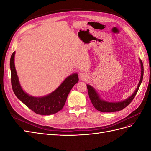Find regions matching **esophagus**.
<instances>
[{
	"label": "esophagus",
	"instance_id": "obj_1",
	"mask_svg": "<svg viewBox=\"0 0 151 151\" xmlns=\"http://www.w3.org/2000/svg\"><path fill=\"white\" fill-rule=\"evenodd\" d=\"M79 77L81 80L85 81L87 79V78H88V74L85 72H81L79 74Z\"/></svg>",
	"mask_w": 151,
	"mask_h": 151
}]
</instances>
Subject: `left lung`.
I'll list each match as a JSON object with an SVG mask.
<instances>
[{
	"instance_id": "1",
	"label": "left lung",
	"mask_w": 151,
	"mask_h": 151,
	"mask_svg": "<svg viewBox=\"0 0 151 151\" xmlns=\"http://www.w3.org/2000/svg\"><path fill=\"white\" fill-rule=\"evenodd\" d=\"M140 66H141V76L140 79L139 83L135 92L132 94L129 98H128L125 100H123L122 101L119 102H108L104 101L99 98L98 94L96 91L93 88L92 86L87 84V88H88L89 96L91 99V101L93 104L94 108L97 109V110L101 111V112H115L118 111L122 110L129 105L132 100L135 98L137 93L139 89V87L140 84L143 79V76H144V66L143 63L141 60H140Z\"/></svg>"
}]
</instances>
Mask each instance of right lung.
Returning <instances> with one entry per match:
<instances>
[{
  "label": "right lung",
  "mask_w": 151,
  "mask_h": 151,
  "mask_svg": "<svg viewBox=\"0 0 151 151\" xmlns=\"http://www.w3.org/2000/svg\"><path fill=\"white\" fill-rule=\"evenodd\" d=\"M14 55L15 52H14L10 60V68L12 88L17 98L38 115H50L61 110L66 102L68 93L73 86L78 83L77 74L75 73L67 77L60 86L50 94L40 98L32 96L24 92L19 84L15 68Z\"/></svg>",
  "instance_id": "obj_1"
}]
</instances>
